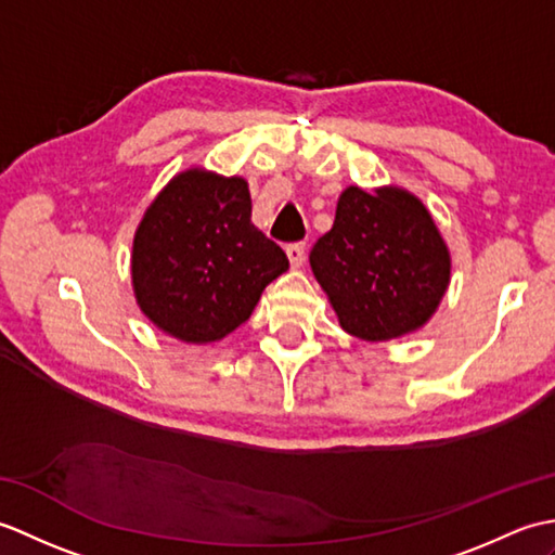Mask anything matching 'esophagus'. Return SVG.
I'll use <instances>...</instances> for the list:
<instances>
[{
    "label": "esophagus",
    "mask_w": 555,
    "mask_h": 555,
    "mask_svg": "<svg viewBox=\"0 0 555 555\" xmlns=\"http://www.w3.org/2000/svg\"><path fill=\"white\" fill-rule=\"evenodd\" d=\"M286 255L291 259V267H302V262H305V243L286 245Z\"/></svg>",
    "instance_id": "esophagus-1"
}]
</instances>
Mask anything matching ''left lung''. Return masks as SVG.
I'll return each instance as SVG.
<instances>
[{"mask_svg":"<svg viewBox=\"0 0 555 555\" xmlns=\"http://www.w3.org/2000/svg\"><path fill=\"white\" fill-rule=\"evenodd\" d=\"M310 264L340 326L364 340L415 332L451 281V257L431 215L400 188L344 191Z\"/></svg>","mask_w":555,"mask_h":555,"instance_id":"obj_1","label":"left lung"}]
</instances>
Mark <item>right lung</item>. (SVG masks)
Masks as SVG:
<instances>
[{
  "instance_id": "1",
  "label": "right lung",
  "mask_w": 555,
  "mask_h": 555,
  "mask_svg": "<svg viewBox=\"0 0 555 555\" xmlns=\"http://www.w3.org/2000/svg\"><path fill=\"white\" fill-rule=\"evenodd\" d=\"M243 179L203 169L176 176L145 211L133 241V288L162 332L209 344L253 314L288 269L281 247L253 227Z\"/></svg>"
}]
</instances>
